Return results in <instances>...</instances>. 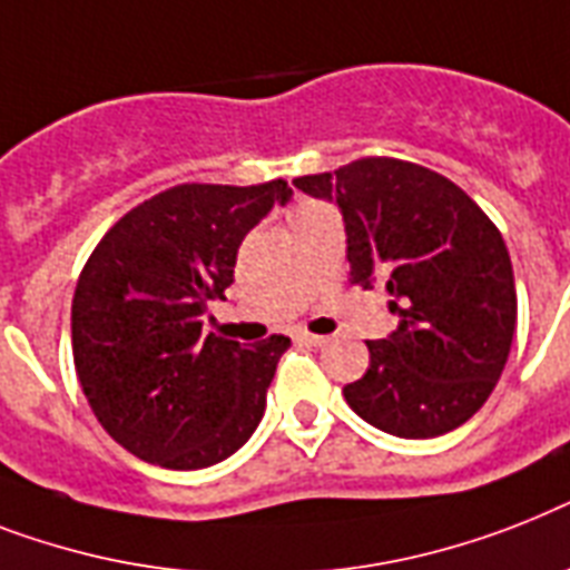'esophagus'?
<instances>
[{
	"label": "esophagus",
	"mask_w": 570,
	"mask_h": 570,
	"mask_svg": "<svg viewBox=\"0 0 570 570\" xmlns=\"http://www.w3.org/2000/svg\"><path fill=\"white\" fill-rule=\"evenodd\" d=\"M299 341H306L312 347H323L330 338H326V335H312V332H299Z\"/></svg>",
	"instance_id": "esophagus-1"
}]
</instances>
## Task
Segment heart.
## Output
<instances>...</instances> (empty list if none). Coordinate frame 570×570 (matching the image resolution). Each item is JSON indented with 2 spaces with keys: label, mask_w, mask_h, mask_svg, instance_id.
I'll return each instance as SVG.
<instances>
[{
  "label": "heart",
  "mask_w": 570,
  "mask_h": 570,
  "mask_svg": "<svg viewBox=\"0 0 570 570\" xmlns=\"http://www.w3.org/2000/svg\"><path fill=\"white\" fill-rule=\"evenodd\" d=\"M312 208H321V206H299V208H297V212H294V214H303V212H312Z\"/></svg>",
  "instance_id": "heart-1"
}]
</instances>
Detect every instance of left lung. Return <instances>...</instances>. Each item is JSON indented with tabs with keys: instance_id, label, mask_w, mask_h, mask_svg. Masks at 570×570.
Returning <instances> with one entry per match:
<instances>
[{
	"instance_id": "8db88e82",
	"label": "left lung",
	"mask_w": 570,
	"mask_h": 570,
	"mask_svg": "<svg viewBox=\"0 0 570 570\" xmlns=\"http://www.w3.org/2000/svg\"><path fill=\"white\" fill-rule=\"evenodd\" d=\"M335 203L350 276L385 279L397 330L367 341L371 367L344 385L350 409L397 439H435L480 412L507 367L515 273L498 226L465 190L421 164L362 158L294 179Z\"/></svg>"
}]
</instances>
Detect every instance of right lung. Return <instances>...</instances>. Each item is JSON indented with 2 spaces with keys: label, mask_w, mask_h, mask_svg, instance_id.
<instances>
[{
  "label": "right lung",
  "mask_w": 570,
  "mask_h": 570,
  "mask_svg": "<svg viewBox=\"0 0 570 570\" xmlns=\"http://www.w3.org/2000/svg\"><path fill=\"white\" fill-rule=\"evenodd\" d=\"M291 199L288 181L176 185L105 232L72 297V358L105 432L149 465L199 471L256 432L291 338L203 335L235 282L244 235Z\"/></svg>",
  "instance_id": "obj_1"
}]
</instances>
